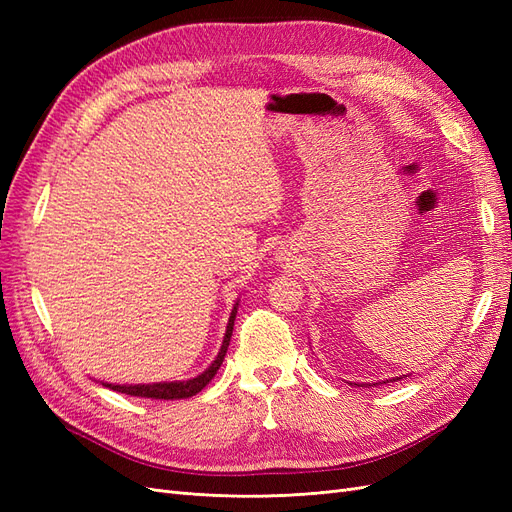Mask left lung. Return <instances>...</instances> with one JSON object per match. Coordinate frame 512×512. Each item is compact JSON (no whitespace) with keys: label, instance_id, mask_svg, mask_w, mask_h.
<instances>
[{"label":"left lung","instance_id":"8db88e82","mask_svg":"<svg viewBox=\"0 0 512 512\" xmlns=\"http://www.w3.org/2000/svg\"><path fill=\"white\" fill-rule=\"evenodd\" d=\"M397 380H401V378H391V380H382V382H369V384H359V382H348V384H356V386H378V384H386V382H397Z\"/></svg>","mask_w":512,"mask_h":512}]
</instances>
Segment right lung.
<instances>
[{"mask_svg":"<svg viewBox=\"0 0 512 512\" xmlns=\"http://www.w3.org/2000/svg\"><path fill=\"white\" fill-rule=\"evenodd\" d=\"M237 309H239V301L232 305V312L226 324V333L222 339V346L218 356H215V361L203 371V374H198L190 380H175V382H151V384H108L102 382V386L117 393H126L132 397H151V399H188L194 397L196 393H200L205 389V386L213 380V376L218 374V369L224 361L228 344H230V337H232V327H235V318H237Z\"/></svg>","mask_w":512,"mask_h":512,"instance_id":"1","label":"right lung"}]
</instances>
